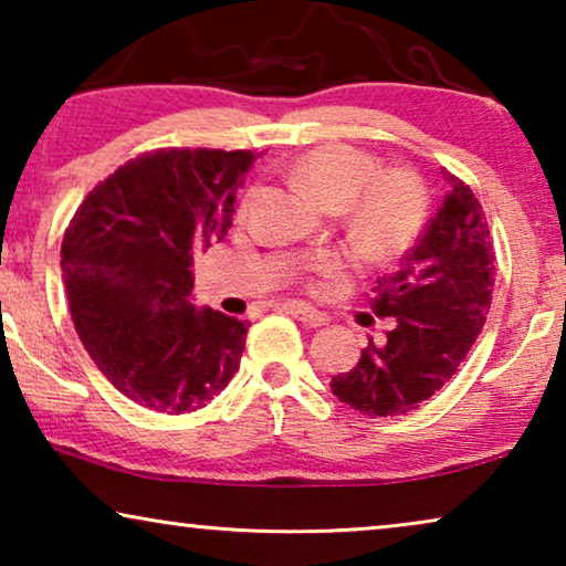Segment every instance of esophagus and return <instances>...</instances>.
Returning a JSON list of instances; mask_svg holds the SVG:
<instances>
[{"label":"esophagus","mask_w":566,"mask_h":566,"mask_svg":"<svg viewBox=\"0 0 566 566\" xmlns=\"http://www.w3.org/2000/svg\"><path fill=\"white\" fill-rule=\"evenodd\" d=\"M283 312L291 314L293 319H298L304 327H312V329L324 327V324H327V316H324L322 312H316V308H312V306H304V304H285Z\"/></svg>","instance_id":"esophagus-1"}]
</instances>
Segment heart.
Segmentation results:
<instances>
[{
	"mask_svg": "<svg viewBox=\"0 0 566 566\" xmlns=\"http://www.w3.org/2000/svg\"><path fill=\"white\" fill-rule=\"evenodd\" d=\"M298 180L324 206L355 211V229L368 247L378 252H397L420 229L424 216V192L415 175H378V161L368 151L345 144L316 146L296 165ZM337 258H319L314 270L322 275L337 273Z\"/></svg>",
	"mask_w": 566,
	"mask_h": 566,
	"instance_id": "b5f03b06",
	"label": "heart"
}]
</instances>
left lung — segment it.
<instances>
[{"label":"left lung","instance_id":"1","mask_svg":"<svg viewBox=\"0 0 566 566\" xmlns=\"http://www.w3.org/2000/svg\"><path fill=\"white\" fill-rule=\"evenodd\" d=\"M448 192L397 273L378 277L374 308L391 316L381 345L332 376V394L368 417L407 415L443 389L482 332L492 304L494 252L469 185L443 172Z\"/></svg>","mask_w":566,"mask_h":566}]
</instances>
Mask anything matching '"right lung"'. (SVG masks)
I'll list each match as a JSON object with an SVG mask.
<instances>
[{
	"label": "right lung",
	"mask_w": 566,
	"mask_h": 566,
	"mask_svg": "<svg viewBox=\"0 0 566 566\" xmlns=\"http://www.w3.org/2000/svg\"><path fill=\"white\" fill-rule=\"evenodd\" d=\"M252 151L159 149L84 198L61 244L74 327L95 366L136 405L167 415L227 389L247 324L192 304V258L231 227Z\"/></svg>",
	"instance_id": "1"
}]
</instances>
